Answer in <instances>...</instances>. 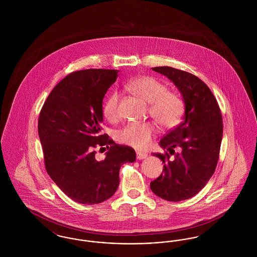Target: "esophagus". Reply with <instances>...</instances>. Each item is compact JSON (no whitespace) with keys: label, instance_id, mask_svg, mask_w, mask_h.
<instances>
[{"label":"esophagus","instance_id":"34e87169","mask_svg":"<svg viewBox=\"0 0 257 257\" xmlns=\"http://www.w3.org/2000/svg\"><path fill=\"white\" fill-rule=\"evenodd\" d=\"M147 157V153H144V152H140V151H137V159L138 160H144L146 159Z\"/></svg>","mask_w":257,"mask_h":257}]
</instances>
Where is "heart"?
Masks as SVG:
<instances>
[{
	"label": "heart",
	"mask_w": 257,
	"mask_h": 257,
	"mask_svg": "<svg viewBox=\"0 0 257 257\" xmlns=\"http://www.w3.org/2000/svg\"><path fill=\"white\" fill-rule=\"evenodd\" d=\"M127 88L135 96L149 104V113L160 126L171 128L177 125L183 114L182 100L176 94L167 91L163 83L150 76H143L131 81ZM119 95L113 91L103 104V114L108 120L118 116ZM154 133V128L148 123H131L117 133V140L126 146L138 149L147 148Z\"/></svg>",
	"instance_id": "1"
}]
</instances>
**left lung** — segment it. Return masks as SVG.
I'll return each mask as SVG.
<instances>
[{
  "label": "left lung",
  "mask_w": 257,
  "mask_h": 257,
  "mask_svg": "<svg viewBox=\"0 0 257 257\" xmlns=\"http://www.w3.org/2000/svg\"><path fill=\"white\" fill-rule=\"evenodd\" d=\"M152 70L178 88L185 112L183 121L160 141V147L169 153L153 154L165 165L150 189L163 199L181 201L196 196L215 172L222 139L221 113L210 88L195 75L170 66ZM174 149L180 151L175 153ZM170 154H174L173 160Z\"/></svg>",
  "instance_id": "8db88e82"
}]
</instances>
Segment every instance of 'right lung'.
<instances>
[{
  "mask_svg": "<svg viewBox=\"0 0 257 257\" xmlns=\"http://www.w3.org/2000/svg\"><path fill=\"white\" fill-rule=\"evenodd\" d=\"M117 73L85 69L67 75L53 88L39 114L46 171L66 196L82 204L101 203L113 196L120 167L136 160L132 147L101 134L103 99ZM105 145L109 151L98 161L95 148Z\"/></svg>",
  "mask_w": 257,
  "mask_h": 257,
  "instance_id": "obj_1",
  "label": "right lung"
}]
</instances>
